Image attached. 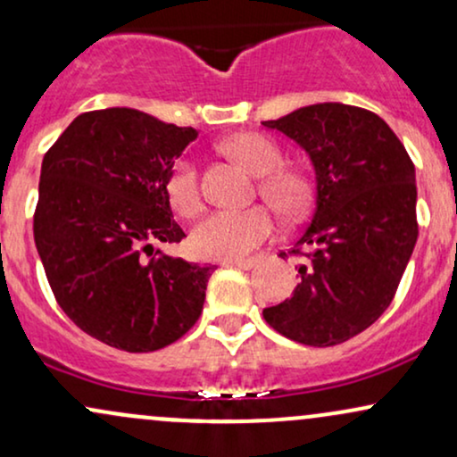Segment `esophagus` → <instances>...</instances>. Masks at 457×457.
<instances>
[{
	"mask_svg": "<svg viewBox=\"0 0 457 457\" xmlns=\"http://www.w3.org/2000/svg\"><path fill=\"white\" fill-rule=\"evenodd\" d=\"M223 263H228V266H238L243 268V270H249L257 263V257H238V260H225Z\"/></svg>",
	"mask_w": 457,
	"mask_h": 457,
	"instance_id": "obj_1",
	"label": "esophagus"
}]
</instances>
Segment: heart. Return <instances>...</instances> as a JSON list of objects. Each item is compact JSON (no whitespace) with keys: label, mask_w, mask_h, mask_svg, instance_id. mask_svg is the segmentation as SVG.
Masks as SVG:
<instances>
[{"label":"heart","mask_w":457,"mask_h":457,"mask_svg":"<svg viewBox=\"0 0 457 457\" xmlns=\"http://www.w3.org/2000/svg\"><path fill=\"white\" fill-rule=\"evenodd\" d=\"M225 153L238 159L246 170L262 176L260 191L278 211L298 212L304 204V180L287 170L283 151L277 142L262 134H238L225 140ZM166 194L172 206L185 217H194L204 206L200 172L194 159L183 157L174 163L166 179ZM274 232V214L266 206H251L245 211H214L195 225L191 234L194 251L212 260H234L262 245Z\"/></svg>","instance_id":"b5f03b06"}]
</instances>
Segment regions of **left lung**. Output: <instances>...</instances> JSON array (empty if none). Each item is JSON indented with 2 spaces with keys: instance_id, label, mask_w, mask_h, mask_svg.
Here are the masks:
<instances>
[{
  "instance_id": "obj_1",
  "label": "left lung",
  "mask_w": 457,
  "mask_h": 457,
  "mask_svg": "<svg viewBox=\"0 0 457 457\" xmlns=\"http://www.w3.org/2000/svg\"><path fill=\"white\" fill-rule=\"evenodd\" d=\"M262 125L304 146L317 174L311 223L294 249L281 251L306 257L300 283L263 319L295 343L334 347L392 304L420 232L415 166L366 108L326 102Z\"/></svg>"
}]
</instances>
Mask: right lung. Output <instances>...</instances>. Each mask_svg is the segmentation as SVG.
I'll return each mask as SVG.
<instances>
[{"instance_id":"1","label":"right lung","mask_w":457,"mask_h":457,"mask_svg":"<svg viewBox=\"0 0 457 457\" xmlns=\"http://www.w3.org/2000/svg\"><path fill=\"white\" fill-rule=\"evenodd\" d=\"M197 138L134 108L82 112L42 159L34 240L54 300L89 337L148 353L185 337L214 268L162 255L180 243L166 179Z\"/></svg>"}]
</instances>
